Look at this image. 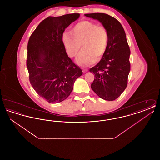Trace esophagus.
<instances>
[{
  "instance_id": "34e87169",
  "label": "esophagus",
  "mask_w": 160,
  "mask_h": 160,
  "mask_svg": "<svg viewBox=\"0 0 160 160\" xmlns=\"http://www.w3.org/2000/svg\"><path fill=\"white\" fill-rule=\"evenodd\" d=\"M88 69H86V68L83 69V72L84 73H85V72H88Z\"/></svg>"
}]
</instances>
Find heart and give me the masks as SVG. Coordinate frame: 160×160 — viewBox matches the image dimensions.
<instances>
[{"label": "heart", "instance_id": "obj_1", "mask_svg": "<svg viewBox=\"0 0 160 160\" xmlns=\"http://www.w3.org/2000/svg\"><path fill=\"white\" fill-rule=\"evenodd\" d=\"M62 42L70 58L82 50L76 58V62L82 66H88L100 60L106 52L108 44V35L105 28L97 23L84 20L77 23L71 33L64 32Z\"/></svg>", "mask_w": 160, "mask_h": 160}]
</instances>
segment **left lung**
<instances>
[{
    "instance_id": "8db88e82",
    "label": "left lung",
    "mask_w": 160,
    "mask_h": 160,
    "mask_svg": "<svg viewBox=\"0 0 160 160\" xmlns=\"http://www.w3.org/2000/svg\"><path fill=\"white\" fill-rule=\"evenodd\" d=\"M98 20L106 29L108 44L101 61L89 69L95 74L92 89L102 99L113 101L126 89L130 71V49L121 24L104 13L86 14Z\"/></svg>"
}]
</instances>
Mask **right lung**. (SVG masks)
<instances>
[{"label":"right lung","mask_w":160,"mask_h":160,"mask_svg":"<svg viewBox=\"0 0 160 160\" xmlns=\"http://www.w3.org/2000/svg\"><path fill=\"white\" fill-rule=\"evenodd\" d=\"M79 14L48 17L32 33L28 44L27 68L31 85L50 103L67 99L82 69L68 56L62 42L65 29Z\"/></svg>","instance_id":"add662e5"}]
</instances>
